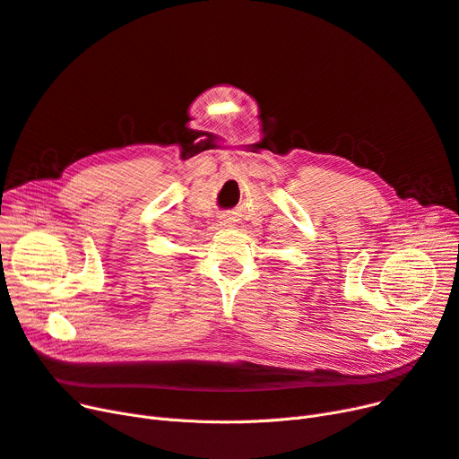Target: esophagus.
Wrapping results in <instances>:
<instances>
[{
    "label": "esophagus",
    "mask_w": 459,
    "mask_h": 459,
    "mask_svg": "<svg viewBox=\"0 0 459 459\" xmlns=\"http://www.w3.org/2000/svg\"><path fill=\"white\" fill-rule=\"evenodd\" d=\"M224 224H226V222H224Z\"/></svg>",
    "instance_id": "obj_1"
}]
</instances>
